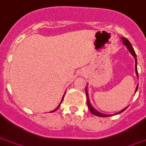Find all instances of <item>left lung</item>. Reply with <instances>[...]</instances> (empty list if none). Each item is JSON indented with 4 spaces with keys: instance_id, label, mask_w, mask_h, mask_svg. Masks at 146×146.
Instances as JSON below:
<instances>
[{
    "instance_id": "obj_1",
    "label": "left lung",
    "mask_w": 146,
    "mask_h": 146,
    "mask_svg": "<svg viewBox=\"0 0 146 146\" xmlns=\"http://www.w3.org/2000/svg\"><path fill=\"white\" fill-rule=\"evenodd\" d=\"M122 41H123V44L127 46V49L129 50V52L131 53V54L133 55V56L134 57V58H135V61H136V64H135V67H136V68H135V69H136V76H137V77L139 78L138 70H137V59H136V53H135V50H134L133 48V46H132V44H130V42H129V40L127 39L126 38L122 37ZM138 86H139V85H137V86H136V91H137V89H138ZM86 94L87 104H88V107H89V111H91L92 113H93L94 115L98 116V117H110V116H111V115H108V114H104V113H100V112H98L97 110H96V109L94 108L92 106L91 103H90V102H89V95H88V92H87L86 88ZM127 108H127H125L124 109H123L122 111H120V112H118L117 114H118V113H120L121 112H123V111H125V110H126Z\"/></svg>"
}]
</instances>
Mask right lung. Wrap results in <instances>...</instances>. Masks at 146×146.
I'll return each instance as SVG.
<instances>
[{
	"label": "right lung",
	"instance_id": "1",
	"mask_svg": "<svg viewBox=\"0 0 146 146\" xmlns=\"http://www.w3.org/2000/svg\"><path fill=\"white\" fill-rule=\"evenodd\" d=\"M64 96H63V98H62V100H61V102H60V104H59V105H58V106H57V108H55L54 110V111H51V112H54L55 111H57V109H58V108H59V107H60V104H61L62 101H63V99H64Z\"/></svg>",
	"mask_w": 146,
	"mask_h": 146
}]
</instances>
